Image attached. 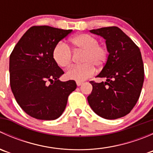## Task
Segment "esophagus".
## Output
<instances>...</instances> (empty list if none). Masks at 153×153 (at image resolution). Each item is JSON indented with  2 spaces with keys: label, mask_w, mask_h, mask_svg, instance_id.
Instances as JSON below:
<instances>
[{
  "label": "esophagus",
  "mask_w": 153,
  "mask_h": 153,
  "mask_svg": "<svg viewBox=\"0 0 153 153\" xmlns=\"http://www.w3.org/2000/svg\"><path fill=\"white\" fill-rule=\"evenodd\" d=\"M76 84H77V86H81V84H83V82H81V81H77V82H76Z\"/></svg>",
  "instance_id": "1"
}]
</instances>
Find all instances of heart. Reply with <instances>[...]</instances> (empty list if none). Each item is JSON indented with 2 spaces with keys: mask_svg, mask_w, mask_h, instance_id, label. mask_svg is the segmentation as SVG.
<instances>
[{
  "mask_svg": "<svg viewBox=\"0 0 153 153\" xmlns=\"http://www.w3.org/2000/svg\"><path fill=\"white\" fill-rule=\"evenodd\" d=\"M70 43L74 51H82L81 62L82 65L73 67L66 73L67 79L83 81L95 73V69L102 67L108 58V49L98 44V40L89 34L83 33L72 37ZM52 58L59 67L68 68L72 64V52L69 48L62 42L58 43L52 51Z\"/></svg>",
  "mask_w": 153,
  "mask_h": 153,
  "instance_id": "obj_1",
  "label": "heart"
}]
</instances>
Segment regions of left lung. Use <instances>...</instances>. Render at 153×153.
<instances>
[{"label":"left lung","mask_w":153,"mask_h":153,"mask_svg":"<svg viewBox=\"0 0 153 153\" xmlns=\"http://www.w3.org/2000/svg\"><path fill=\"white\" fill-rule=\"evenodd\" d=\"M106 40L107 61L98 78L90 81L92 91L87 97L92 110L105 119H117L131 112L136 104L144 80L142 57L138 46L117 27L92 29Z\"/></svg>","instance_id":"8db88e82"}]
</instances>
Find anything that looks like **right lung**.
Instances as JSON below:
<instances>
[{
	"label": "right lung",
	"instance_id": "obj_1",
	"mask_svg": "<svg viewBox=\"0 0 153 153\" xmlns=\"http://www.w3.org/2000/svg\"><path fill=\"white\" fill-rule=\"evenodd\" d=\"M72 31L34 26L24 33L11 53V89L21 109L32 118H59L68 97L76 89L73 80H58L64 72L52 58L55 45Z\"/></svg>",
	"mask_w": 153,
	"mask_h": 153
}]
</instances>
